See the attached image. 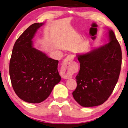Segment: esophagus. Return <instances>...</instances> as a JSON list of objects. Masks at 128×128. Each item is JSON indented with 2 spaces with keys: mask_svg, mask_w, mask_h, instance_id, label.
Returning a JSON list of instances; mask_svg holds the SVG:
<instances>
[{
  "mask_svg": "<svg viewBox=\"0 0 128 128\" xmlns=\"http://www.w3.org/2000/svg\"><path fill=\"white\" fill-rule=\"evenodd\" d=\"M74 59L73 55H69L64 59V64L60 69V75L62 78L69 79L72 77L70 74V64Z\"/></svg>",
  "mask_w": 128,
  "mask_h": 128,
  "instance_id": "34e87169",
  "label": "esophagus"
}]
</instances>
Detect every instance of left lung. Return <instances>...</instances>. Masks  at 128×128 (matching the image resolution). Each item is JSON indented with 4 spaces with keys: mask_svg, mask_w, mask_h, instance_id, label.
Segmentation results:
<instances>
[{
    "mask_svg": "<svg viewBox=\"0 0 128 128\" xmlns=\"http://www.w3.org/2000/svg\"><path fill=\"white\" fill-rule=\"evenodd\" d=\"M109 42L88 53L78 54L80 70L72 96L85 107L103 104L111 95L120 75L122 52L114 33L109 30Z\"/></svg>",
    "mask_w": 128,
    "mask_h": 128,
    "instance_id": "8db88e82",
    "label": "left lung"
}]
</instances>
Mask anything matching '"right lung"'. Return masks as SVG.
<instances>
[{"label":"right lung","mask_w":128,"mask_h":128,"mask_svg":"<svg viewBox=\"0 0 128 128\" xmlns=\"http://www.w3.org/2000/svg\"><path fill=\"white\" fill-rule=\"evenodd\" d=\"M44 23H34L14 43L10 62V76L18 97L30 103L46 99L61 77L58 60L52 59L33 47L32 39Z\"/></svg>","instance_id":"obj_1"}]
</instances>
